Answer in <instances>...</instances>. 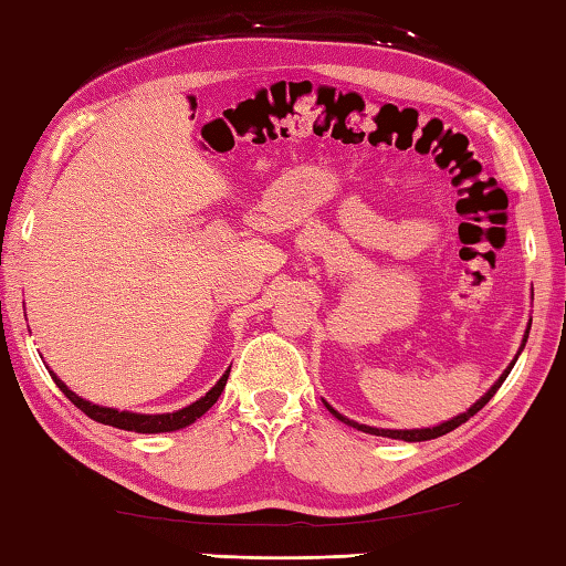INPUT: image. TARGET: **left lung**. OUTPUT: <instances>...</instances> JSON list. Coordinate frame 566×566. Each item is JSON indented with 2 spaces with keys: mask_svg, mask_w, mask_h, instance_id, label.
I'll use <instances>...</instances> for the list:
<instances>
[{
  "mask_svg": "<svg viewBox=\"0 0 566 566\" xmlns=\"http://www.w3.org/2000/svg\"><path fill=\"white\" fill-rule=\"evenodd\" d=\"M530 327H532V322L526 324V332H524V339H522V347H520V352H516V357H520L522 354V349H524V344H526V337H530ZM516 357L512 359V364L510 367H506L504 371H502V377L494 381V385L484 391L482 397H479L472 407H469L467 411H462V415H457V417H452V419H447V421H442V424H434V427H421V429H379V427H369V424H359V421H354V419H349V417H344V415H339L337 409H334L329 401H324V407H327L334 417H337L339 421H344V424H349V427H354V429H359V432H364V434H375V437H389V439H401V442H427V439H437V437H442V434H449L452 432V429H457L459 424H464V421L469 419V417H474L479 409H482L486 401H490L494 395H496V389L502 387V381L510 377V371H512V367H514V361H516Z\"/></svg>",
  "mask_w": 566,
  "mask_h": 566,
  "instance_id": "left-lung-1",
  "label": "left lung"
}]
</instances>
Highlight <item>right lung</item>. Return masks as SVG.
<instances>
[{
  "instance_id": "obj_1",
  "label": "right lung",
  "mask_w": 566,
  "mask_h": 566,
  "mask_svg": "<svg viewBox=\"0 0 566 566\" xmlns=\"http://www.w3.org/2000/svg\"><path fill=\"white\" fill-rule=\"evenodd\" d=\"M27 317V314H24ZM232 369V367H229ZM229 369L224 371L222 377H219L217 385L207 391L205 397H199L197 401H191V405L181 407L177 411H165V415H139V411H127V409H114V407H102V405H94L90 399H82L80 395H74V391L64 385V381L50 371L52 379L56 381V387L64 391V397L72 401L76 409H82L84 415L90 419L99 421V424H109V427H117L124 429V432H139V434H161V432H177V429H185L189 424H195V421L207 415L209 409L217 405L219 395H222L224 387H227V377H229Z\"/></svg>"
}]
</instances>
